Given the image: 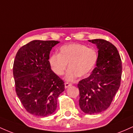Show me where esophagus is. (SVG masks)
Wrapping results in <instances>:
<instances>
[{
    "mask_svg": "<svg viewBox=\"0 0 133 133\" xmlns=\"http://www.w3.org/2000/svg\"><path fill=\"white\" fill-rule=\"evenodd\" d=\"M64 85H65V89H66V88H68L69 87L71 86H72V84L69 83V82H65Z\"/></svg>",
    "mask_w": 133,
    "mask_h": 133,
    "instance_id": "1",
    "label": "esophagus"
}]
</instances>
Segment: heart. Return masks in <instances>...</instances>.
Segmentation results:
<instances>
[{
	"instance_id": "1",
	"label": "heart",
	"mask_w": 133,
	"mask_h": 133,
	"mask_svg": "<svg viewBox=\"0 0 133 133\" xmlns=\"http://www.w3.org/2000/svg\"><path fill=\"white\" fill-rule=\"evenodd\" d=\"M98 60V53L94 49L89 48L81 44L72 43L62 45L59 54H53L49 57V62L53 72L62 76L69 70L65 80L72 81L78 76L86 77L94 69Z\"/></svg>"
}]
</instances>
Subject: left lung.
<instances>
[{"label":"left lung","instance_id":"8db88e82","mask_svg":"<svg viewBox=\"0 0 133 133\" xmlns=\"http://www.w3.org/2000/svg\"><path fill=\"white\" fill-rule=\"evenodd\" d=\"M98 49L96 67L77 86L81 109L88 114L103 112L110 106L121 84L122 62L117 48L104 39H93Z\"/></svg>","mask_w":133,"mask_h":133}]
</instances>
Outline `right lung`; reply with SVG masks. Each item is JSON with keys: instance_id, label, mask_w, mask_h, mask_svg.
<instances>
[{"instance_id": "add662e5", "label": "right lung", "mask_w": 133, "mask_h": 133, "mask_svg": "<svg viewBox=\"0 0 133 133\" xmlns=\"http://www.w3.org/2000/svg\"><path fill=\"white\" fill-rule=\"evenodd\" d=\"M59 42L35 40L17 52L13 65L16 91L26 111L48 116L56 111L64 82L52 71L49 62L52 48Z\"/></svg>"}]
</instances>
